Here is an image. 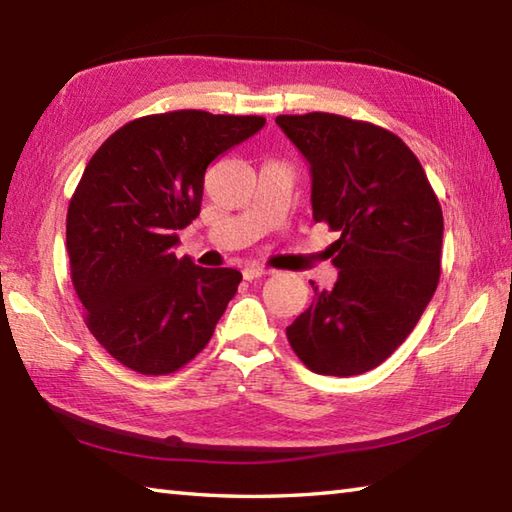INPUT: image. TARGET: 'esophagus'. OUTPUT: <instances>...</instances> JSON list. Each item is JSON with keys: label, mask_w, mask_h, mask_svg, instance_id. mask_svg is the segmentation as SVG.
I'll list each match as a JSON object with an SVG mask.
<instances>
[{"label": "esophagus", "mask_w": 512, "mask_h": 512, "mask_svg": "<svg viewBox=\"0 0 512 512\" xmlns=\"http://www.w3.org/2000/svg\"><path fill=\"white\" fill-rule=\"evenodd\" d=\"M273 271L271 268H264V266H255V264H250V266H246L244 271H241V275H244V280H248V282H253V280H257V277H264V275H271Z\"/></svg>", "instance_id": "esophagus-1"}]
</instances>
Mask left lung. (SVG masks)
I'll return each mask as SVG.
<instances>
[{"label":"left lung","mask_w":512,"mask_h":512,"mask_svg":"<svg viewBox=\"0 0 512 512\" xmlns=\"http://www.w3.org/2000/svg\"><path fill=\"white\" fill-rule=\"evenodd\" d=\"M275 123L311 165L315 224L340 232L331 291L286 327L306 367L358 376L403 345L441 275L443 212L414 152L396 134L324 111Z\"/></svg>","instance_id":"8db88e82"}]
</instances>
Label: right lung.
Listing matches in <instances>:
<instances>
[{
    "label": "right lung",
    "mask_w": 512,
    "mask_h": 512,
    "mask_svg": "<svg viewBox=\"0 0 512 512\" xmlns=\"http://www.w3.org/2000/svg\"><path fill=\"white\" fill-rule=\"evenodd\" d=\"M266 125L199 109L136 118L91 156L67 212L73 288L94 338L145 376L181 369L208 345L241 273L179 259L208 165Z\"/></svg>",
    "instance_id": "add662e5"
}]
</instances>
